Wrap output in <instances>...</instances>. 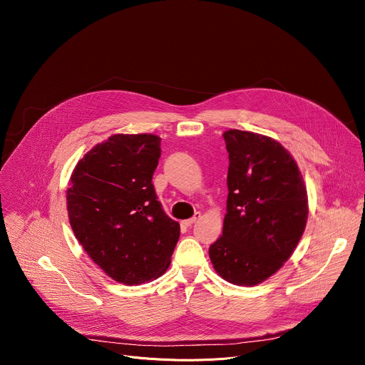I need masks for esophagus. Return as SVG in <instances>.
I'll return each instance as SVG.
<instances>
[{
  "mask_svg": "<svg viewBox=\"0 0 365 365\" xmlns=\"http://www.w3.org/2000/svg\"><path fill=\"white\" fill-rule=\"evenodd\" d=\"M200 218V212H195V215L192 217V218H189V220H186V221H183L182 224L185 225V227H192L197 220Z\"/></svg>",
  "mask_w": 365,
  "mask_h": 365,
  "instance_id": "1",
  "label": "esophagus"
}]
</instances>
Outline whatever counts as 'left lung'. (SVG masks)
Listing matches in <instances>:
<instances>
[{"label": "left lung", "instance_id": "8db88e82", "mask_svg": "<svg viewBox=\"0 0 365 365\" xmlns=\"http://www.w3.org/2000/svg\"><path fill=\"white\" fill-rule=\"evenodd\" d=\"M230 168L222 237L210 247L217 273L255 286L287 262L307 221V193L290 153L276 140L241 130L224 134Z\"/></svg>", "mask_w": 365, "mask_h": 365}]
</instances>
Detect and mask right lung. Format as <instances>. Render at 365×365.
I'll use <instances>...</instances> for the list:
<instances>
[{"label": "right lung", "mask_w": 365, "mask_h": 365, "mask_svg": "<svg viewBox=\"0 0 365 365\" xmlns=\"http://www.w3.org/2000/svg\"><path fill=\"white\" fill-rule=\"evenodd\" d=\"M160 137L115 134L81 159L66 190L75 237L113 280L134 286L162 276L180 235L151 183Z\"/></svg>", "instance_id": "add662e5"}]
</instances>
